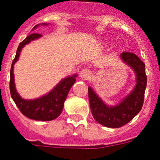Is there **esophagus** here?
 <instances>
[{"instance_id": "34e87169", "label": "esophagus", "mask_w": 160, "mask_h": 160, "mask_svg": "<svg viewBox=\"0 0 160 160\" xmlns=\"http://www.w3.org/2000/svg\"><path fill=\"white\" fill-rule=\"evenodd\" d=\"M80 77L82 80H89L92 77V72L88 68H83L80 72Z\"/></svg>"}]
</instances>
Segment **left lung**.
I'll list each match as a JSON object with an SVG mask.
<instances>
[{
    "label": "left lung",
    "instance_id": "8db88e82",
    "mask_svg": "<svg viewBox=\"0 0 160 160\" xmlns=\"http://www.w3.org/2000/svg\"><path fill=\"white\" fill-rule=\"evenodd\" d=\"M120 58L135 72L136 86L118 105L114 106L105 105L92 88H88L90 106L95 120L100 124L111 128L127 124L141 111L147 83L145 64L137 55L130 52H122Z\"/></svg>",
    "mask_w": 160,
    "mask_h": 160
}]
</instances>
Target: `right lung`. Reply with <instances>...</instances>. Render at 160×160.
<instances>
[{
    "instance_id": "obj_1",
    "label": "right lung",
    "mask_w": 160,
    "mask_h": 160,
    "mask_svg": "<svg viewBox=\"0 0 160 160\" xmlns=\"http://www.w3.org/2000/svg\"><path fill=\"white\" fill-rule=\"evenodd\" d=\"M42 25H47V23H42ZM38 26L39 24L36 25L32 30L35 29ZM41 37H42L41 34L33 32V33L29 34L18 45L16 55L12 62L11 68H10V91L13 101H14L15 105H17L23 115L32 119L38 120V121H51L57 118L62 113L66 97L68 96L70 88L76 81L77 74L68 76L65 78L62 79L53 88V90H51V92L42 97L33 99V100H24L18 95L15 89L14 72H13L14 65L18 59L22 48L25 45L28 44L30 42L36 40Z\"/></svg>"
}]
</instances>
